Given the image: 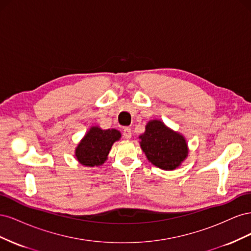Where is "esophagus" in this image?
Masks as SVG:
<instances>
[{"instance_id":"obj_1","label":"esophagus","mask_w":251,"mask_h":251,"mask_svg":"<svg viewBox=\"0 0 251 251\" xmlns=\"http://www.w3.org/2000/svg\"><path fill=\"white\" fill-rule=\"evenodd\" d=\"M124 137L126 139H131V137H132L131 127H125L124 128Z\"/></svg>"}]
</instances>
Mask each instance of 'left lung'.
Masks as SVG:
<instances>
[{"label":"left lung","mask_w":251,"mask_h":251,"mask_svg":"<svg viewBox=\"0 0 251 251\" xmlns=\"http://www.w3.org/2000/svg\"><path fill=\"white\" fill-rule=\"evenodd\" d=\"M140 147L148 160L159 169L173 171L185 160L188 154L185 138L171 130L160 120H151L146 132L139 136Z\"/></svg>","instance_id":"1"}]
</instances>
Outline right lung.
<instances>
[{"label":"right lung","instance_id":"right-lung-1","mask_svg":"<svg viewBox=\"0 0 251 251\" xmlns=\"http://www.w3.org/2000/svg\"><path fill=\"white\" fill-rule=\"evenodd\" d=\"M120 137V132L115 128L101 130L98 126H91L75 149V157L83 166H100L108 159L113 143Z\"/></svg>","mask_w":251,"mask_h":251}]
</instances>
